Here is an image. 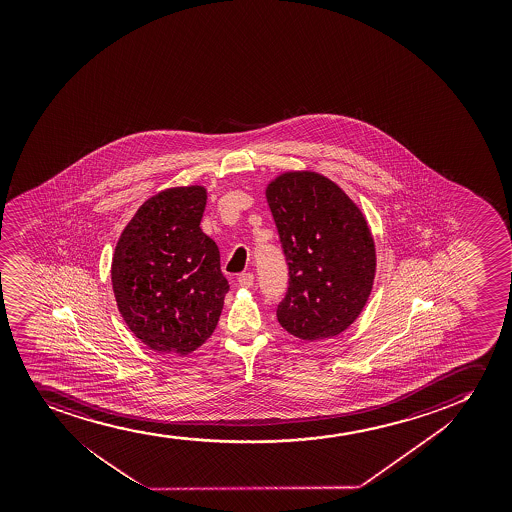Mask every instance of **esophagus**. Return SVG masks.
<instances>
[{
	"instance_id": "34e87169",
	"label": "esophagus",
	"mask_w": 512,
	"mask_h": 512,
	"mask_svg": "<svg viewBox=\"0 0 512 512\" xmlns=\"http://www.w3.org/2000/svg\"><path fill=\"white\" fill-rule=\"evenodd\" d=\"M237 282H239V285L244 288L253 287L254 275L253 273H241L239 278H237Z\"/></svg>"
}]
</instances>
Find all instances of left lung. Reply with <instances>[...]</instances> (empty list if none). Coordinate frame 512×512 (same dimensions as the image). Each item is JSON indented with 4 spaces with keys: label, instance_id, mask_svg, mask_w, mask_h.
<instances>
[{
    "label": "left lung",
    "instance_id": "left-lung-1",
    "mask_svg": "<svg viewBox=\"0 0 512 512\" xmlns=\"http://www.w3.org/2000/svg\"><path fill=\"white\" fill-rule=\"evenodd\" d=\"M288 266L278 323L302 340L338 335L359 318L376 273L364 215L316 172H287L266 189Z\"/></svg>",
    "mask_w": 512,
    "mask_h": 512
}]
</instances>
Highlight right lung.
Listing matches in <instances>:
<instances>
[{"mask_svg":"<svg viewBox=\"0 0 512 512\" xmlns=\"http://www.w3.org/2000/svg\"><path fill=\"white\" fill-rule=\"evenodd\" d=\"M206 191L165 189L119 237L112 290L124 323L147 347L188 355L217 328L229 282L215 242L200 229Z\"/></svg>","mask_w":512,"mask_h":512,"instance_id":"obj_1","label":"right lung"}]
</instances>
